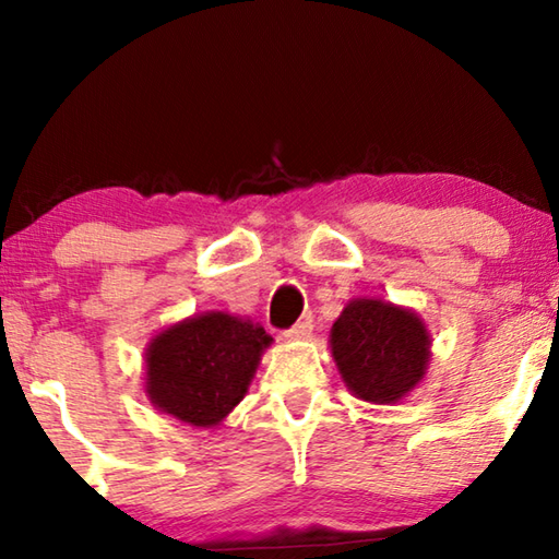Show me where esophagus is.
<instances>
[{
    "label": "esophagus",
    "mask_w": 559,
    "mask_h": 559,
    "mask_svg": "<svg viewBox=\"0 0 559 559\" xmlns=\"http://www.w3.org/2000/svg\"><path fill=\"white\" fill-rule=\"evenodd\" d=\"M310 333H313V323H310V320H300V323L288 328L283 335H286L288 340H306Z\"/></svg>",
    "instance_id": "1"
}]
</instances>
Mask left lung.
<instances>
[{"mask_svg": "<svg viewBox=\"0 0 559 559\" xmlns=\"http://www.w3.org/2000/svg\"><path fill=\"white\" fill-rule=\"evenodd\" d=\"M333 357L355 396L400 402L424 377L429 335L412 310L382 300H353L330 333Z\"/></svg>", "mask_w": 559, "mask_h": 559, "instance_id": "1", "label": "left lung"}]
</instances>
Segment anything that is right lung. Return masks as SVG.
Wrapping results in <instances>:
<instances>
[{"instance_id":"obj_1","label":"right lung","mask_w":559,"mask_h":559,"mask_svg":"<svg viewBox=\"0 0 559 559\" xmlns=\"http://www.w3.org/2000/svg\"><path fill=\"white\" fill-rule=\"evenodd\" d=\"M266 330L226 313H206L167 328L147 349V396L157 409L192 427L219 424L243 400Z\"/></svg>"}]
</instances>
